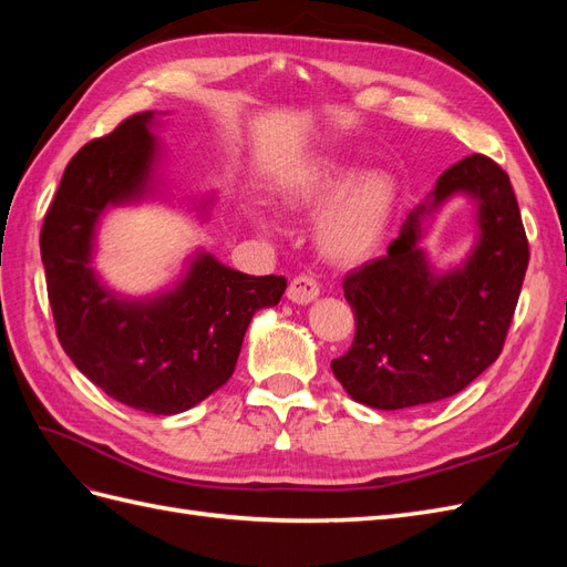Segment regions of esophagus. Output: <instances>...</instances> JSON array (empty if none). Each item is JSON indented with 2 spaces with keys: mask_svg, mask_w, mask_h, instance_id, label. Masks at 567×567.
<instances>
[{
  "mask_svg": "<svg viewBox=\"0 0 567 567\" xmlns=\"http://www.w3.org/2000/svg\"><path fill=\"white\" fill-rule=\"evenodd\" d=\"M319 298V284L312 277H296L288 286V300L296 305H310Z\"/></svg>",
  "mask_w": 567,
  "mask_h": 567,
  "instance_id": "obj_1",
  "label": "esophagus"
}]
</instances>
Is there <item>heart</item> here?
Wrapping results in <instances>:
<instances>
[{"mask_svg":"<svg viewBox=\"0 0 567 567\" xmlns=\"http://www.w3.org/2000/svg\"><path fill=\"white\" fill-rule=\"evenodd\" d=\"M286 210L323 208L315 221V241L326 260L342 267L362 265L379 252L398 213L400 184L385 169H364L338 153H307L277 184ZM252 225L271 231L274 221L252 215Z\"/></svg>","mask_w":567,"mask_h":567,"instance_id":"obj_1","label":"heart"}]
</instances>
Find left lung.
<instances>
[{"label":"left lung","mask_w":567,"mask_h":567,"mask_svg":"<svg viewBox=\"0 0 567 567\" xmlns=\"http://www.w3.org/2000/svg\"><path fill=\"white\" fill-rule=\"evenodd\" d=\"M458 195L476 208L474 246L458 264L437 268L424 236ZM527 260L518 200L504 169L477 153L444 169L388 252L342 284L357 333L331 362L336 379L352 400L385 411L452 398L499 357Z\"/></svg>","instance_id":"left-lung-1"}]
</instances>
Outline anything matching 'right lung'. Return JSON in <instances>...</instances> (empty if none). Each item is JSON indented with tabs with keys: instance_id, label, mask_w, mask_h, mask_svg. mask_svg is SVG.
<instances>
[{
	"instance_id": "1",
	"label": "right lung",
	"mask_w": 567,
	"mask_h": 567,
	"mask_svg": "<svg viewBox=\"0 0 567 567\" xmlns=\"http://www.w3.org/2000/svg\"><path fill=\"white\" fill-rule=\"evenodd\" d=\"M167 113L127 117L68 163L40 236L56 333L65 354L109 398L173 416L225 385L257 310L279 305L284 277H248L196 248L173 286L130 296L96 269L101 219L151 200L208 221L217 192L175 198L156 134Z\"/></svg>"
}]
</instances>
